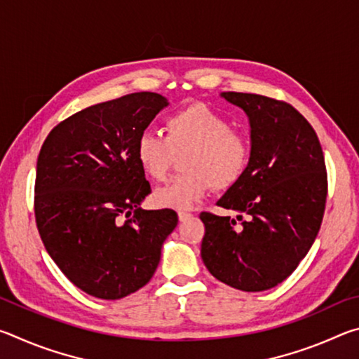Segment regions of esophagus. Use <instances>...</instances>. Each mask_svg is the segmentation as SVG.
<instances>
[{
	"instance_id": "34e87169",
	"label": "esophagus",
	"mask_w": 359,
	"mask_h": 359,
	"mask_svg": "<svg viewBox=\"0 0 359 359\" xmlns=\"http://www.w3.org/2000/svg\"><path fill=\"white\" fill-rule=\"evenodd\" d=\"M188 218H191V214H190V212H187V210H179V220H180V222H187Z\"/></svg>"
}]
</instances>
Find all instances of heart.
Masks as SVG:
<instances>
[{"mask_svg":"<svg viewBox=\"0 0 359 359\" xmlns=\"http://www.w3.org/2000/svg\"><path fill=\"white\" fill-rule=\"evenodd\" d=\"M182 156L185 174L155 191L161 208L191 209L210 185L226 190L242 179L252 158V145L244 133L231 130L229 121L203 104L187 106L168 115L165 136L144 131L136 142V161L147 177L166 179L175 154Z\"/></svg>","mask_w":359,"mask_h":359,"instance_id":"1","label":"heart"}]
</instances>
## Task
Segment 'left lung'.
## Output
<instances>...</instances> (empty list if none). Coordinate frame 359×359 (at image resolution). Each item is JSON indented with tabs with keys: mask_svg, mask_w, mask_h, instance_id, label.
<instances>
[{
	"mask_svg": "<svg viewBox=\"0 0 359 359\" xmlns=\"http://www.w3.org/2000/svg\"><path fill=\"white\" fill-rule=\"evenodd\" d=\"M250 121L252 158L217 205L238 220L201 212V258L218 280L242 291L282 283L311 250L325 214L327 175L317 133L288 102L224 92ZM248 215L247 221L241 217Z\"/></svg>",
	"mask_w": 359,
	"mask_h": 359,
	"instance_id": "obj_1",
	"label": "left lung"
}]
</instances>
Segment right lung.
Listing matches in <instances>:
<instances>
[{
	"label": "right lung",
	"instance_id": "right-lung-1",
	"mask_svg": "<svg viewBox=\"0 0 359 359\" xmlns=\"http://www.w3.org/2000/svg\"><path fill=\"white\" fill-rule=\"evenodd\" d=\"M168 104L151 92L100 102L58 123L42 144L34 184L39 236L60 271L90 296L114 301L149 283L177 226L172 209L139 208L151 190L136 142Z\"/></svg>",
	"mask_w": 359,
	"mask_h": 359
}]
</instances>
